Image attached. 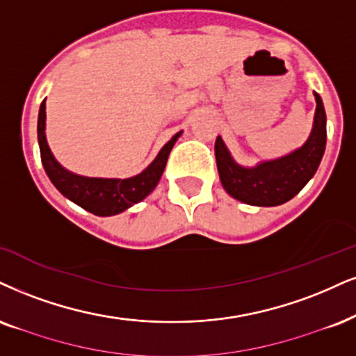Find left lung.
<instances>
[{
    "instance_id": "left-lung-1",
    "label": "left lung",
    "mask_w": 356,
    "mask_h": 356,
    "mask_svg": "<svg viewBox=\"0 0 356 356\" xmlns=\"http://www.w3.org/2000/svg\"><path fill=\"white\" fill-rule=\"evenodd\" d=\"M315 115L307 142L300 148L274 160L243 166L234 160L221 137L214 143L219 179L226 193L251 206H279L287 203L312 179L322 161L327 143V115L323 102L314 92Z\"/></svg>"
}]
</instances>
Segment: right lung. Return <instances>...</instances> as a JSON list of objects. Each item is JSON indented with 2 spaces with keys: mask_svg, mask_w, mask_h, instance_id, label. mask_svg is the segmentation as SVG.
Masks as SVG:
<instances>
[{
  "mask_svg": "<svg viewBox=\"0 0 356 356\" xmlns=\"http://www.w3.org/2000/svg\"><path fill=\"white\" fill-rule=\"evenodd\" d=\"M181 134L183 131L175 134L158 152L155 160L135 177L124 179L82 177V175L65 170L52 155L46 138V100H42L39 107L38 142L46 175L60 195L95 216H115L147 198L160 181L171 148L181 137Z\"/></svg>",
  "mask_w": 356,
  "mask_h": 356,
  "instance_id": "add662e5",
  "label": "right lung"
}]
</instances>
